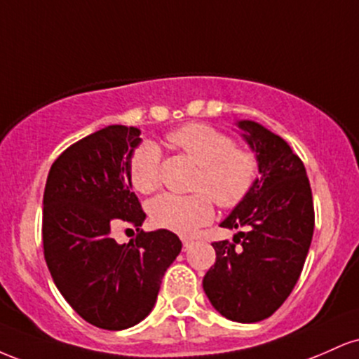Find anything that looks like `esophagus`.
I'll return each mask as SVG.
<instances>
[{
	"label": "esophagus",
	"instance_id": "obj_1",
	"mask_svg": "<svg viewBox=\"0 0 359 359\" xmlns=\"http://www.w3.org/2000/svg\"><path fill=\"white\" fill-rule=\"evenodd\" d=\"M192 240H191V238H182V245H184V250H187L189 248V246H191L192 245Z\"/></svg>",
	"mask_w": 359,
	"mask_h": 359
}]
</instances>
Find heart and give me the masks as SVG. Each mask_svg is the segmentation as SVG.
I'll list each match as a JSON object with an SVG mask.
<instances>
[{
    "instance_id": "1",
    "label": "heart",
    "mask_w": 359,
    "mask_h": 359,
    "mask_svg": "<svg viewBox=\"0 0 359 359\" xmlns=\"http://www.w3.org/2000/svg\"><path fill=\"white\" fill-rule=\"evenodd\" d=\"M167 140L199 165L194 182L199 192L189 196L163 192L151 199L148 214L160 228L191 234L212 219V199L221 208L233 209L253 191L259 172L258 156L250 148L234 145V140L224 131L205 123H189L170 131ZM128 175L131 187L142 194L158 187L160 150L154 142H143L135 148Z\"/></svg>"
}]
</instances>
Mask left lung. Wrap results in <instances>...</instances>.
<instances>
[{"label": "left lung", "mask_w": 359, "mask_h": 359, "mask_svg": "<svg viewBox=\"0 0 359 359\" xmlns=\"http://www.w3.org/2000/svg\"><path fill=\"white\" fill-rule=\"evenodd\" d=\"M236 125L258 156L259 177L221 222L246 231L212 243L216 263L203 287L221 316L250 324L270 317L294 290L314 234V203L306 167L285 140L250 119Z\"/></svg>", "instance_id": "1"}]
</instances>
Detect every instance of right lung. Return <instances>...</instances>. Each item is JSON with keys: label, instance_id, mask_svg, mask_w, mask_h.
Wrapping results in <instances>:
<instances>
[{"label": "right lung", "instance_id": "right-lung-1", "mask_svg": "<svg viewBox=\"0 0 359 359\" xmlns=\"http://www.w3.org/2000/svg\"><path fill=\"white\" fill-rule=\"evenodd\" d=\"M140 133L111 125L76 142L52 163L43 192V255L53 283L82 319L108 331L150 314L182 250L172 231L140 229L147 214L128 175ZM119 224L139 231L128 245L110 236Z\"/></svg>", "mask_w": 359, "mask_h": 359}]
</instances>
